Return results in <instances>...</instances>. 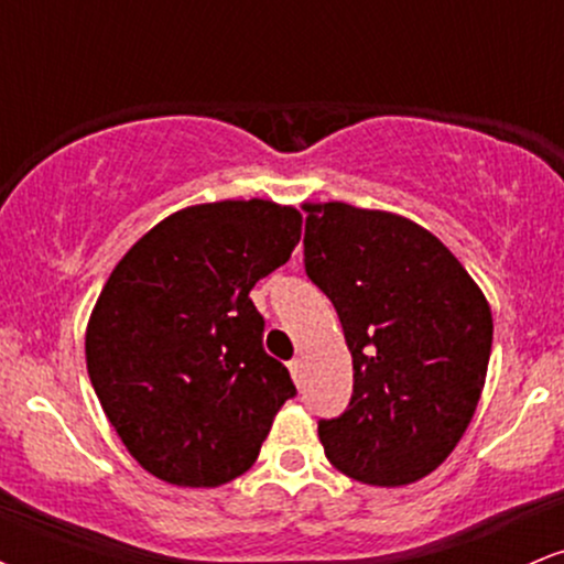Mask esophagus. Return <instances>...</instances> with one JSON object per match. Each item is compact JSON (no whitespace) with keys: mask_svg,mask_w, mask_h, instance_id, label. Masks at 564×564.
I'll list each match as a JSON object with an SVG mask.
<instances>
[{"mask_svg":"<svg viewBox=\"0 0 564 564\" xmlns=\"http://www.w3.org/2000/svg\"><path fill=\"white\" fill-rule=\"evenodd\" d=\"M289 371H291V379H294V384L296 387H302L304 384V366H302V360L300 358H294L289 364Z\"/></svg>","mask_w":564,"mask_h":564,"instance_id":"esophagus-1","label":"esophagus"}]
</instances>
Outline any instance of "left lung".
Masks as SVG:
<instances>
[{
	"mask_svg": "<svg viewBox=\"0 0 564 564\" xmlns=\"http://www.w3.org/2000/svg\"><path fill=\"white\" fill-rule=\"evenodd\" d=\"M304 270L334 302L352 398L318 437L341 475L379 488L435 471L480 403L494 315L448 246L413 219L345 200L302 204Z\"/></svg>",
	"mask_w": 564,
	"mask_h": 564,
	"instance_id": "obj_1",
	"label": "left lung"
}]
</instances>
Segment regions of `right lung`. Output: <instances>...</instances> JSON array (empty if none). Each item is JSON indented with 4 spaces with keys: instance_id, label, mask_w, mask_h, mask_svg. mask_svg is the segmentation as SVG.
Wrapping results in <instances>:
<instances>
[{
    "instance_id": "obj_1",
    "label": "right lung",
    "mask_w": 564,
    "mask_h": 564,
    "mask_svg": "<svg viewBox=\"0 0 564 564\" xmlns=\"http://www.w3.org/2000/svg\"><path fill=\"white\" fill-rule=\"evenodd\" d=\"M302 215L212 200L153 225L121 257L84 336L97 400L129 456L180 488H217L260 456L296 387L262 349L249 291L289 262Z\"/></svg>"
}]
</instances>
